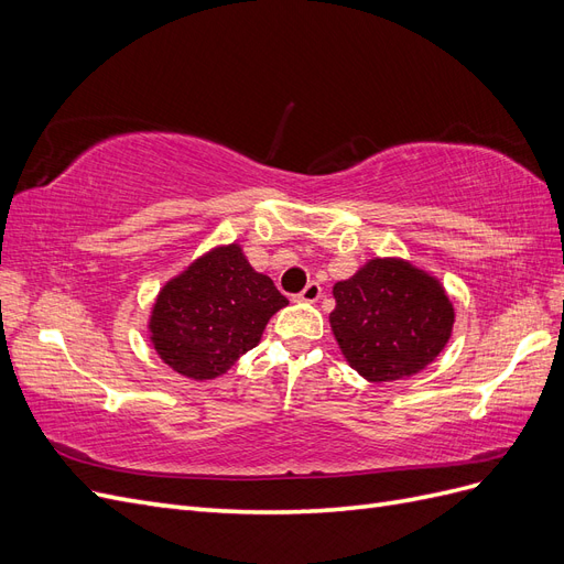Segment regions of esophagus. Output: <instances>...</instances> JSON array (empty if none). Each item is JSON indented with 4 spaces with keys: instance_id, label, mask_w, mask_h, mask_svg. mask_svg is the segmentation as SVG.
<instances>
[{
    "instance_id": "34e87169",
    "label": "esophagus",
    "mask_w": 564,
    "mask_h": 564,
    "mask_svg": "<svg viewBox=\"0 0 564 564\" xmlns=\"http://www.w3.org/2000/svg\"><path fill=\"white\" fill-rule=\"evenodd\" d=\"M319 296H322V286L317 282H308V284H305L303 292L296 294L294 299L301 301V303H315Z\"/></svg>"
}]
</instances>
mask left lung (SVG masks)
Masks as SVG:
<instances>
[{"label": "left lung", "mask_w": 564, "mask_h": 564, "mask_svg": "<svg viewBox=\"0 0 564 564\" xmlns=\"http://www.w3.org/2000/svg\"><path fill=\"white\" fill-rule=\"evenodd\" d=\"M332 332L350 367L371 383L414 377L447 346L454 308L445 289L400 259H373L334 284Z\"/></svg>", "instance_id": "8db88e82"}]
</instances>
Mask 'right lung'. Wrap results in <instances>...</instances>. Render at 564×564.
<instances>
[{"instance_id":"1","label":"right lung","mask_w":564,"mask_h":564,"mask_svg":"<svg viewBox=\"0 0 564 564\" xmlns=\"http://www.w3.org/2000/svg\"><path fill=\"white\" fill-rule=\"evenodd\" d=\"M286 303L240 247H218L164 284L150 317L152 346L183 377L216 379L259 344Z\"/></svg>"}]
</instances>
